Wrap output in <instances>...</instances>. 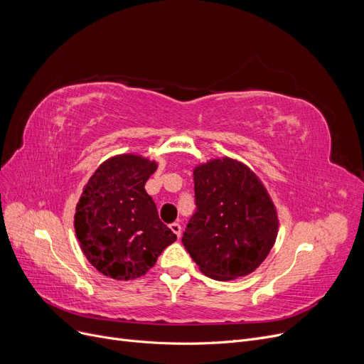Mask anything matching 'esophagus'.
<instances>
[{
    "label": "esophagus",
    "instance_id": "obj_1",
    "mask_svg": "<svg viewBox=\"0 0 364 364\" xmlns=\"http://www.w3.org/2000/svg\"><path fill=\"white\" fill-rule=\"evenodd\" d=\"M170 230L176 234V237H178V238L181 237V234H182V227H181V223H178V222H173V223L170 225Z\"/></svg>",
    "mask_w": 364,
    "mask_h": 364
}]
</instances>
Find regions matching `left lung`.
Instances as JSON below:
<instances>
[{
	"label": "left lung",
	"mask_w": 364,
	"mask_h": 364,
	"mask_svg": "<svg viewBox=\"0 0 364 364\" xmlns=\"http://www.w3.org/2000/svg\"><path fill=\"white\" fill-rule=\"evenodd\" d=\"M197 212L182 243L200 271L219 282L253 272L279 234V213L265 185L243 161L222 157L194 167Z\"/></svg>",
	"instance_id": "1"
}]
</instances>
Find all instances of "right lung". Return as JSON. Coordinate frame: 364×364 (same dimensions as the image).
<instances>
[{
    "label": "right lung",
    "instance_id": "right-lung-1",
    "mask_svg": "<svg viewBox=\"0 0 364 364\" xmlns=\"http://www.w3.org/2000/svg\"><path fill=\"white\" fill-rule=\"evenodd\" d=\"M159 163L139 154L103 161L84 185L74 228L87 261L114 280L145 275L176 240L160 220L145 183Z\"/></svg>",
    "mask_w": 364,
    "mask_h": 364
}]
</instances>
